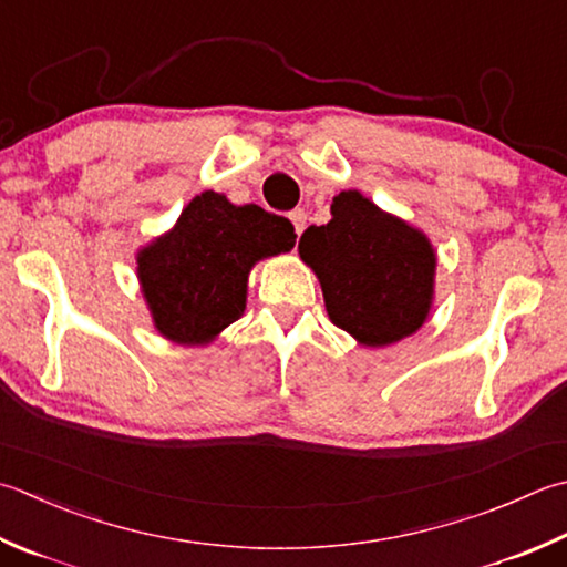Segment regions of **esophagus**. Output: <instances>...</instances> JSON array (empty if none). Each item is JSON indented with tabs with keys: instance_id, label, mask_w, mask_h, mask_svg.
Segmentation results:
<instances>
[{
	"instance_id": "34e87169",
	"label": "esophagus",
	"mask_w": 567,
	"mask_h": 567,
	"mask_svg": "<svg viewBox=\"0 0 567 567\" xmlns=\"http://www.w3.org/2000/svg\"><path fill=\"white\" fill-rule=\"evenodd\" d=\"M290 220H292V226H295V233H297V238L302 236V230H305V226H307V214L302 208H295L292 214H290Z\"/></svg>"
}]
</instances>
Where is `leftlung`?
Instances as JSON below:
<instances>
[{"instance_id": "obj_1", "label": "left lung", "mask_w": 567, "mask_h": 567, "mask_svg": "<svg viewBox=\"0 0 567 567\" xmlns=\"http://www.w3.org/2000/svg\"><path fill=\"white\" fill-rule=\"evenodd\" d=\"M297 250L317 275L329 319L363 347H391L430 317L437 270L430 238L357 188L331 198V220L309 226Z\"/></svg>"}]
</instances>
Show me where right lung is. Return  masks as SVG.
Segmentation results:
<instances>
[{
	"instance_id": "add662e5",
	"label": "right lung",
	"mask_w": 567,
	"mask_h": 567,
	"mask_svg": "<svg viewBox=\"0 0 567 567\" xmlns=\"http://www.w3.org/2000/svg\"><path fill=\"white\" fill-rule=\"evenodd\" d=\"M287 218L226 194L194 196L176 224L137 250V280L152 324L182 347H206L246 312L248 275L295 248Z\"/></svg>"
}]
</instances>
